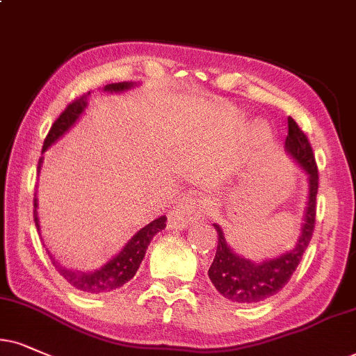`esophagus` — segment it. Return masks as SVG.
<instances>
[{"label":"esophagus","mask_w":356,"mask_h":356,"mask_svg":"<svg viewBox=\"0 0 356 356\" xmlns=\"http://www.w3.org/2000/svg\"><path fill=\"white\" fill-rule=\"evenodd\" d=\"M199 210L202 211V215H205V217H211V215L215 213V202L210 200V199L200 200ZM179 215H181V213H179ZM177 220H181V217H177Z\"/></svg>","instance_id":"obj_1"}]
</instances>
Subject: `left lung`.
I'll return each mask as SVG.
<instances>
[{"label":"left lung","mask_w":356,"mask_h":356,"mask_svg":"<svg viewBox=\"0 0 356 356\" xmlns=\"http://www.w3.org/2000/svg\"><path fill=\"white\" fill-rule=\"evenodd\" d=\"M287 129L289 131H287L284 145L286 151L309 175V200L300 236L291 251H286L276 258L264 259L261 263H253L251 259L236 254L225 241L222 228L213 223L218 233V246L213 263L209 269V277L220 294L233 302H261L281 291L289 282L312 240L317 211L318 169L307 136L292 118H287Z\"/></svg>","instance_id":"8db88e82"}]
</instances>
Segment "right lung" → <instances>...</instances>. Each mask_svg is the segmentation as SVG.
I'll return each instance as SVG.
<instances>
[{"label": "right lung", "instance_id": "1", "mask_svg": "<svg viewBox=\"0 0 356 356\" xmlns=\"http://www.w3.org/2000/svg\"><path fill=\"white\" fill-rule=\"evenodd\" d=\"M133 85L134 83H128V82L110 83L103 90L110 93L124 92V90L131 88ZM88 95L90 92L85 93L82 97L75 98V100L69 103V106L62 111V115L54 121V124L51 126V131H49L46 139H44L42 152H46L47 147H51V145H54L62 134L69 131L72 126H74L75 121L79 120V116L82 115L85 108H87ZM42 159L44 157H40L39 159V165H38L39 170H40V165H42ZM35 209H38V199L34 197V222L39 232L40 230L39 218H38V210ZM165 220L168 218L163 215V217L152 220V222L149 225H146L145 228H141V230H139L131 240L126 243L124 248L121 250L115 258L108 261L106 264H103L100 269H93V271H87V273L77 271V269L62 266V264L54 259L51 254L52 264L56 266L57 271L60 273V276L64 277L70 286H74L75 289L87 292V294H102V292L115 291L123 284H126L129 279H133V276L138 271L139 264H141L143 258H145L146 250L147 246H149L152 236L165 228Z\"/></svg>", "mask_w": 356, "mask_h": 356}]
</instances>
